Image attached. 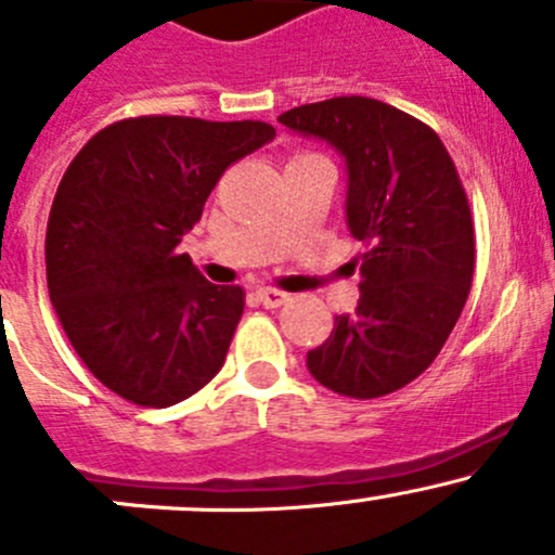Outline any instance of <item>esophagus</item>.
I'll list each match as a JSON object with an SVG mask.
<instances>
[{
  "label": "esophagus",
  "instance_id": "esophagus-1",
  "mask_svg": "<svg viewBox=\"0 0 555 555\" xmlns=\"http://www.w3.org/2000/svg\"><path fill=\"white\" fill-rule=\"evenodd\" d=\"M257 298H260V304L266 306V309H279V306L289 304V295L273 287H260L257 289Z\"/></svg>",
  "mask_w": 555,
  "mask_h": 555
}]
</instances>
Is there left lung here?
Instances as JSON below:
<instances>
[{
	"label": "left lung",
	"instance_id": "8db88e82",
	"mask_svg": "<svg viewBox=\"0 0 555 555\" xmlns=\"http://www.w3.org/2000/svg\"><path fill=\"white\" fill-rule=\"evenodd\" d=\"M346 160V222L360 257V304L335 317L306 365L338 395L373 400L422 376L467 304L475 231L467 193L438 133L397 106L338 96L279 115Z\"/></svg>",
	"mask_w": 555,
	"mask_h": 555
}]
</instances>
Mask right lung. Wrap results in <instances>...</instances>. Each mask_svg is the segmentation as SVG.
Instances as JSON below:
<instances>
[{
	"label": "right lung",
	"mask_w": 555,
	"mask_h": 555,
	"mask_svg": "<svg viewBox=\"0 0 555 555\" xmlns=\"http://www.w3.org/2000/svg\"><path fill=\"white\" fill-rule=\"evenodd\" d=\"M276 137L260 120L128 117L102 128L50 206L44 266L66 338L106 389L144 408L220 373L244 313L177 246L225 169Z\"/></svg>",
	"instance_id": "right-lung-1"
}]
</instances>
